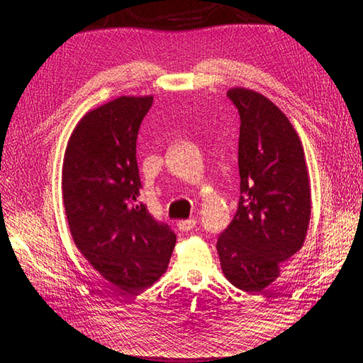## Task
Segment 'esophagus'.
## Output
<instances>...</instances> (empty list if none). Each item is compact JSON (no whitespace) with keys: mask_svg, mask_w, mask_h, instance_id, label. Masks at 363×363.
<instances>
[{"mask_svg":"<svg viewBox=\"0 0 363 363\" xmlns=\"http://www.w3.org/2000/svg\"><path fill=\"white\" fill-rule=\"evenodd\" d=\"M196 226V218H190V220H181L177 221V228H179L182 233H189L190 229H194Z\"/></svg>","mask_w":363,"mask_h":363,"instance_id":"obj_1","label":"esophagus"}]
</instances>
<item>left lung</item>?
<instances>
[{
    "label": "left lung",
    "mask_w": 363,
    "mask_h": 363,
    "mask_svg": "<svg viewBox=\"0 0 363 363\" xmlns=\"http://www.w3.org/2000/svg\"><path fill=\"white\" fill-rule=\"evenodd\" d=\"M228 96L240 115V199L217 251L228 281L259 293L303 248L312 209L309 173L296 130L279 107L243 87Z\"/></svg>",
    "instance_id": "1"
}]
</instances>
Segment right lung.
I'll use <instances>...</instances> for the list:
<instances>
[{"mask_svg":"<svg viewBox=\"0 0 363 363\" xmlns=\"http://www.w3.org/2000/svg\"><path fill=\"white\" fill-rule=\"evenodd\" d=\"M152 96H120L87 112L68 138L62 198L74 245L123 295L165 273L176 243L168 225L138 203L135 146Z\"/></svg>","mask_w":363,"mask_h":363,"instance_id":"add662e5","label":"right lung"}]
</instances>
